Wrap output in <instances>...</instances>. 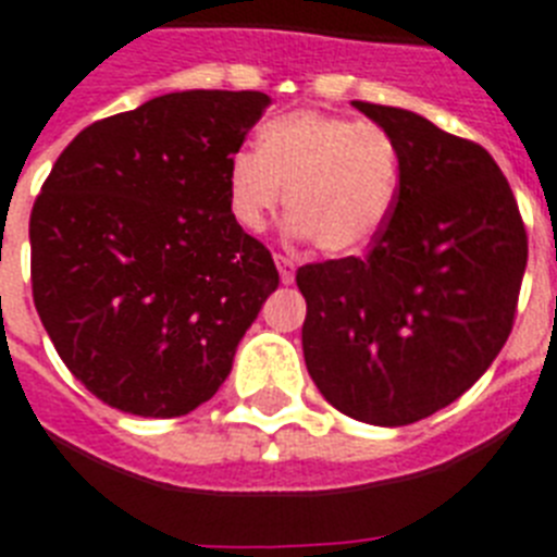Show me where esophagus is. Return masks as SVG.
Wrapping results in <instances>:
<instances>
[{
	"mask_svg": "<svg viewBox=\"0 0 557 557\" xmlns=\"http://www.w3.org/2000/svg\"><path fill=\"white\" fill-rule=\"evenodd\" d=\"M274 263H277L280 280H283L285 285H292L294 283V260L283 258V255H274Z\"/></svg>",
	"mask_w": 557,
	"mask_h": 557,
	"instance_id": "esophagus-1",
	"label": "esophagus"
}]
</instances>
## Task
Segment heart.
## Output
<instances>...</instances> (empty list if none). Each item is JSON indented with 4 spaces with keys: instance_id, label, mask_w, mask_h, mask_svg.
Here are the masks:
<instances>
[{
    "instance_id": "heart-1",
    "label": "heart",
    "mask_w": 557,
    "mask_h": 557,
    "mask_svg": "<svg viewBox=\"0 0 557 557\" xmlns=\"http://www.w3.org/2000/svg\"><path fill=\"white\" fill-rule=\"evenodd\" d=\"M288 235L327 255H359L379 240L398 201L400 153L379 123L325 111H292L260 125L258 151L226 168L232 219L260 232L283 201Z\"/></svg>"
}]
</instances>
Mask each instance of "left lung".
<instances>
[{
	"mask_svg": "<svg viewBox=\"0 0 557 557\" xmlns=\"http://www.w3.org/2000/svg\"><path fill=\"white\" fill-rule=\"evenodd\" d=\"M400 153L398 201L367 258L302 265V352L347 418L406 425L454 404L510 336L527 232L499 164L414 111L352 100Z\"/></svg>",
	"mask_w": 557,
	"mask_h": 557,
	"instance_id": "left-lung-1",
	"label": "left lung"
}]
</instances>
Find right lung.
Listing matches in <instances>:
<instances>
[{
    "label": "right lung",
    "instance_id": "1",
    "mask_svg": "<svg viewBox=\"0 0 557 557\" xmlns=\"http://www.w3.org/2000/svg\"><path fill=\"white\" fill-rule=\"evenodd\" d=\"M272 98L190 89L77 134L30 215L33 299L91 395L178 418L219 393L280 274L232 219L226 168Z\"/></svg>",
    "mask_w": 557,
    "mask_h": 557
}]
</instances>
